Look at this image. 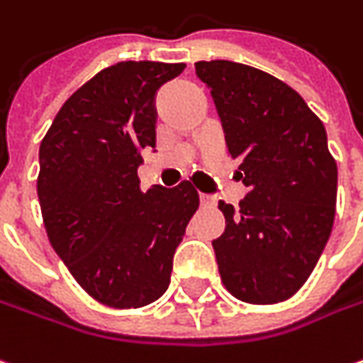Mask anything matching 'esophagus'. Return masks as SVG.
Listing matches in <instances>:
<instances>
[{"instance_id":"obj_1","label":"esophagus","mask_w":363,"mask_h":363,"mask_svg":"<svg viewBox=\"0 0 363 363\" xmlns=\"http://www.w3.org/2000/svg\"><path fill=\"white\" fill-rule=\"evenodd\" d=\"M199 199H201V205H203V207H209V205H213V203H215V199H213L211 195H203V193H201V195H199Z\"/></svg>"}]
</instances>
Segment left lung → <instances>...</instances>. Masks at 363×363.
Returning a JSON list of instances; mask_svg holds the SVG:
<instances>
[{
  "mask_svg": "<svg viewBox=\"0 0 363 363\" xmlns=\"http://www.w3.org/2000/svg\"><path fill=\"white\" fill-rule=\"evenodd\" d=\"M228 154L247 195L233 209L219 201L225 231L213 240L221 282L235 298L274 305L307 282L331 235L337 164L327 134L305 99L268 72L199 60Z\"/></svg>",
  "mask_w": 363,
  "mask_h": 363,
  "instance_id": "1",
  "label": "left lung"
}]
</instances>
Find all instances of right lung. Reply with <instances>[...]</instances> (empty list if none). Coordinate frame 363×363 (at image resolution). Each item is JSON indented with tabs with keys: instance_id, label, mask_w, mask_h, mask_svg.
Segmentation results:
<instances>
[{
	"instance_id": "1",
	"label": "right lung",
	"mask_w": 363,
	"mask_h": 363,
	"mask_svg": "<svg viewBox=\"0 0 363 363\" xmlns=\"http://www.w3.org/2000/svg\"><path fill=\"white\" fill-rule=\"evenodd\" d=\"M184 62L123 60L56 113L40 144L38 199L48 240L79 286L111 308H140L170 284L172 256L199 209L189 181L140 189L156 146V91Z\"/></svg>"
}]
</instances>
